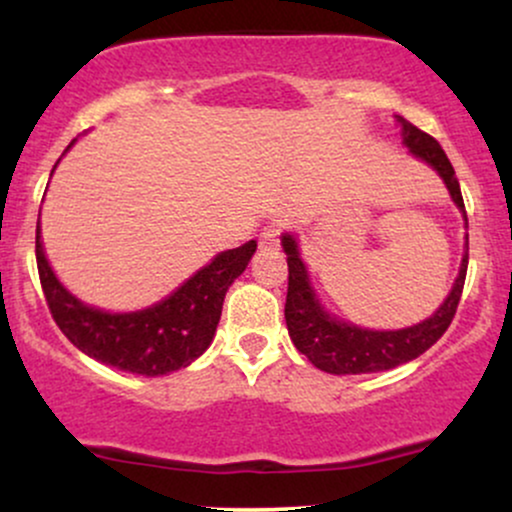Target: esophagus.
<instances>
[{
  "label": "esophagus",
  "instance_id": "34e87169",
  "mask_svg": "<svg viewBox=\"0 0 512 512\" xmlns=\"http://www.w3.org/2000/svg\"><path fill=\"white\" fill-rule=\"evenodd\" d=\"M279 236H281V223L279 221L269 223V226L260 233V248L264 250L279 248Z\"/></svg>",
  "mask_w": 512,
  "mask_h": 512
}]
</instances>
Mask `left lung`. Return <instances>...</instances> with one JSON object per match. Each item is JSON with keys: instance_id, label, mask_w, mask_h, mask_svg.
Here are the masks:
<instances>
[{"instance_id": "obj_1", "label": "left lung", "mask_w": 512, "mask_h": 512, "mask_svg": "<svg viewBox=\"0 0 512 512\" xmlns=\"http://www.w3.org/2000/svg\"><path fill=\"white\" fill-rule=\"evenodd\" d=\"M395 120L402 129V144L407 146L411 156L424 161L440 175V180L448 187L450 199L460 209L464 228H467V211H464L460 182L455 178V168L445 156L443 146L404 117L395 115ZM281 248H284L286 262H289V293H286L284 315L291 342L296 344L301 354L308 356V361L315 368L332 375L380 373V370H390L414 361L431 349L455 317L469 260V236L464 233L460 272H457L450 293L438 305L436 313L416 322V325L402 327V330H370V327L346 322L344 317L325 308V303L320 301V293L310 281L308 264L303 262L298 238L293 233H281Z\"/></svg>"}]
</instances>
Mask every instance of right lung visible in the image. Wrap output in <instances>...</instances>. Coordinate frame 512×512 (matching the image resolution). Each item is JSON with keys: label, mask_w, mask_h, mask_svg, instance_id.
Returning a JSON list of instances; mask_svg holds the SVG:
<instances>
[{"label": "right lung", "mask_w": 512, "mask_h": 512, "mask_svg": "<svg viewBox=\"0 0 512 512\" xmlns=\"http://www.w3.org/2000/svg\"><path fill=\"white\" fill-rule=\"evenodd\" d=\"M74 144L76 139H72L64 154ZM255 250L257 240H248L240 248L223 250L158 303L129 313H113L84 303L57 279L43 248L40 214L35 226V260H38L40 284L64 337L105 366L144 378H158L187 368L209 349L221 320L228 286L245 272Z\"/></svg>", "instance_id": "right-lung-1"}]
</instances>
